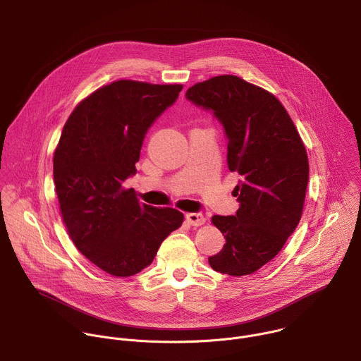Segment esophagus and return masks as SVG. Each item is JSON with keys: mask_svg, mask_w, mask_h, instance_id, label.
I'll return each instance as SVG.
<instances>
[{"mask_svg": "<svg viewBox=\"0 0 361 361\" xmlns=\"http://www.w3.org/2000/svg\"><path fill=\"white\" fill-rule=\"evenodd\" d=\"M185 220L191 226H201L205 221V219L201 213H188V214H185Z\"/></svg>", "mask_w": 361, "mask_h": 361, "instance_id": "esophagus-1", "label": "esophagus"}]
</instances>
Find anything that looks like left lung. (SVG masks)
Instances as JSON below:
<instances>
[{
    "label": "left lung",
    "mask_w": 361,
    "mask_h": 361,
    "mask_svg": "<svg viewBox=\"0 0 361 361\" xmlns=\"http://www.w3.org/2000/svg\"><path fill=\"white\" fill-rule=\"evenodd\" d=\"M185 98L220 121L228 141V169L240 176L235 216L212 219L226 244L209 263L223 274H251L274 259L301 219L308 183L305 147L281 102L240 77L194 84Z\"/></svg>",
    "instance_id": "left-lung-1"
}]
</instances>
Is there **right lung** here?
Instances as JSON below:
<instances>
[{
	"label": "right lung",
	"mask_w": 361,
	"mask_h": 361,
	"mask_svg": "<svg viewBox=\"0 0 361 361\" xmlns=\"http://www.w3.org/2000/svg\"><path fill=\"white\" fill-rule=\"evenodd\" d=\"M180 84L114 81L84 98L54 152V184L68 234L101 270L130 277L149 266L184 216L140 204L133 177L148 128L178 98Z\"/></svg>",
	"instance_id": "right-lung-1"
}]
</instances>
